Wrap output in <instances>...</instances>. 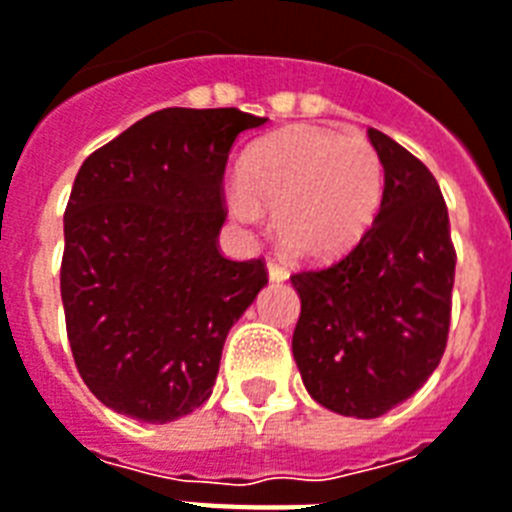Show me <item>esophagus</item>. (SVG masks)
Here are the masks:
<instances>
[{"label":"esophagus","instance_id":"1","mask_svg":"<svg viewBox=\"0 0 512 512\" xmlns=\"http://www.w3.org/2000/svg\"><path fill=\"white\" fill-rule=\"evenodd\" d=\"M268 278L270 281H286L289 270H286V265L278 263V260H268Z\"/></svg>","mask_w":512,"mask_h":512}]
</instances>
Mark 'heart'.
I'll return each mask as SVG.
<instances>
[{"label":"heart","mask_w":512,"mask_h":512,"mask_svg":"<svg viewBox=\"0 0 512 512\" xmlns=\"http://www.w3.org/2000/svg\"><path fill=\"white\" fill-rule=\"evenodd\" d=\"M384 199V162L365 136L292 128L252 147L226 205L242 226L273 213L278 242L299 257H334L360 239Z\"/></svg>","instance_id":"obj_1"}]
</instances>
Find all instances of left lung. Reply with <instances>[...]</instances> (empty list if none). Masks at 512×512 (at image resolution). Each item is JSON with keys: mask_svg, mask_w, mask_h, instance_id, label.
I'll use <instances>...</instances> for the list:
<instances>
[{"mask_svg": "<svg viewBox=\"0 0 512 512\" xmlns=\"http://www.w3.org/2000/svg\"><path fill=\"white\" fill-rule=\"evenodd\" d=\"M384 162V199L360 242L294 273L302 299L292 352L315 402L378 418L413 397L447 347L455 247L431 170L371 128Z\"/></svg>", "mask_w": 512, "mask_h": 512, "instance_id": "left-lung-1", "label": "left lung"}]
</instances>
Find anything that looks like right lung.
I'll list each match as a JSON object with an SVG mask.
<instances>
[{
  "label": "right lung",
  "mask_w": 512,
  "mask_h": 512,
  "mask_svg": "<svg viewBox=\"0 0 512 512\" xmlns=\"http://www.w3.org/2000/svg\"><path fill=\"white\" fill-rule=\"evenodd\" d=\"M236 107H168L83 160L65 207L60 292L73 360L102 405L168 423L213 394L226 336L268 284L220 255Z\"/></svg>",
  "instance_id": "1"
}]
</instances>
